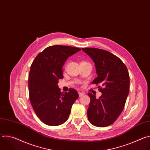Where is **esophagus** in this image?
Here are the masks:
<instances>
[{
	"mask_svg": "<svg viewBox=\"0 0 150 150\" xmlns=\"http://www.w3.org/2000/svg\"><path fill=\"white\" fill-rule=\"evenodd\" d=\"M78 94H79V97H81V96H83L85 94V93H83V92H78Z\"/></svg>",
	"mask_w": 150,
	"mask_h": 150,
	"instance_id": "esophagus-1",
	"label": "esophagus"
}]
</instances>
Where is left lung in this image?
<instances>
[{
  "instance_id": "obj_1",
  "label": "left lung",
  "mask_w": 150,
  "mask_h": 150,
  "mask_svg": "<svg viewBox=\"0 0 150 150\" xmlns=\"http://www.w3.org/2000/svg\"><path fill=\"white\" fill-rule=\"evenodd\" d=\"M95 63L98 75L92 83L99 85L102 95L88 93L90 103L87 110L89 122L97 127L113 123L123 110L129 91V75L123 62L110 52L97 48H82Z\"/></svg>"
}]
</instances>
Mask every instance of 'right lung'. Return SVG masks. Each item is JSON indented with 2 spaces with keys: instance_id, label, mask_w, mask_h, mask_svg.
Segmentation results:
<instances>
[{
  "instance_id": "obj_1",
  "label": "right lung",
  "mask_w": 150,
  "mask_h": 150,
  "mask_svg": "<svg viewBox=\"0 0 150 150\" xmlns=\"http://www.w3.org/2000/svg\"><path fill=\"white\" fill-rule=\"evenodd\" d=\"M79 50L71 46H49L38 53L31 64L28 75L30 103L38 117L47 125L65 122L79 97L74 88L62 93L57 83L63 78L62 67L67 59Z\"/></svg>"
}]
</instances>
